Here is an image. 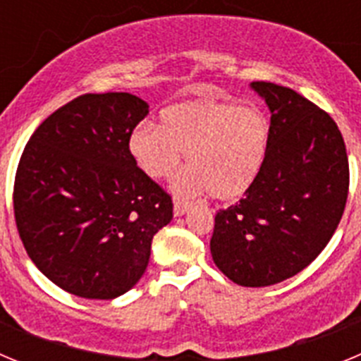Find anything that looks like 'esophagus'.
I'll return each mask as SVG.
<instances>
[{
  "instance_id": "obj_1",
  "label": "esophagus",
  "mask_w": 361,
  "mask_h": 361,
  "mask_svg": "<svg viewBox=\"0 0 361 361\" xmlns=\"http://www.w3.org/2000/svg\"><path fill=\"white\" fill-rule=\"evenodd\" d=\"M190 202H186V200H178V199H175V202H173V215L175 216H183L184 213H188L190 212Z\"/></svg>"
}]
</instances>
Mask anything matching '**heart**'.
I'll list each match as a JSON object with an SVG mask.
<instances>
[{
	"instance_id": "heart-1",
	"label": "heart",
	"mask_w": 361,
	"mask_h": 361,
	"mask_svg": "<svg viewBox=\"0 0 361 361\" xmlns=\"http://www.w3.org/2000/svg\"><path fill=\"white\" fill-rule=\"evenodd\" d=\"M130 153L152 178L170 177L186 152L188 168L171 183L178 197L209 191L219 200L247 193L262 171L269 123L262 111L228 101H186L166 108L161 126L141 124Z\"/></svg>"
}]
</instances>
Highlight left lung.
Wrapping results in <instances>:
<instances>
[{
	"label": "left lung",
	"mask_w": 361,
	"mask_h": 361,
	"mask_svg": "<svg viewBox=\"0 0 361 361\" xmlns=\"http://www.w3.org/2000/svg\"><path fill=\"white\" fill-rule=\"evenodd\" d=\"M271 111L262 171L244 199L215 216L213 262L231 282L266 288L322 253L349 193L345 142L329 114L291 88L255 81Z\"/></svg>",
	"instance_id": "obj_1"
}]
</instances>
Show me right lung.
Wrapping results in <instances>:
<instances>
[{
  "mask_svg": "<svg viewBox=\"0 0 361 361\" xmlns=\"http://www.w3.org/2000/svg\"><path fill=\"white\" fill-rule=\"evenodd\" d=\"M148 103L126 92L86 94L30 137L14 183L19 237L37 269L66 293L111 300L145 275L171 197L137 166L130 135Z\"/></svg>",
  "mask_w": 361,
  "mask_h": 361,
  "instance_id": "right-lung-1",
  "label": "right lung"
}]
</instances>
